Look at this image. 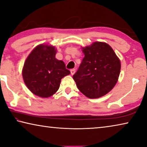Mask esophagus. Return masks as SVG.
Returning a JSON list of instances; mask_svg holds the SVG:
<instances>
[{"mask_svg":"<svg viewBox=\"0 0 147 147\" xmlns=\"http://www.w3.org/2000/svg\"><path fill=\"white\" fill-rule=\"evenodd\" d=\"M70 72H71V75H74V74L76 73V69H71L70 70Z\"/></svg>","mask_w":147,"mask_h":147,"instance_id":"34e87169","label":"esophagus"}]
</instances>
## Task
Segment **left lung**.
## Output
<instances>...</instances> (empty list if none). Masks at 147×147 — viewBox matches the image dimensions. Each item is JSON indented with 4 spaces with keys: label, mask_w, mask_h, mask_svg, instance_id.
<instances>
[{
    "label": "left lung",
    "mask_w": 147,
    "mask_h": 147,
    "mask_svg": "<svg viewBox=\"0 0 147 147\" xmlns=\"http://www.w3.org/2000/svg\"><path fill=\"white\" fill-rule=\"evenodd\" d=\"M81 49L85 57L73 78L78 89L87 98L102 97L117 84L121 61L107 43L95 42Z\"/></svg>",
    "instance_id": "8db88e82"
}]
</instances>
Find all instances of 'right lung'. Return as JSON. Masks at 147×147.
<instances>
[{
    "instance_id": "obj_1",
    "label": "right lung",
    "mask_w": 147,
    "mask_h": 147,
    "mask_svg": "<svg viewBox=\"0 0 147 147\" xmlns=\"http://www.w3.org/2000/svg\"><path fill=\"white\" fill-rule=\"evenodd\" d=\"M57 49L49 44L37 45L28 55L23 65L22 76L31 92L49 98L59 90L62 78L70 74L64 62L55 58Z\"/></svg>"
}]
</instances>
